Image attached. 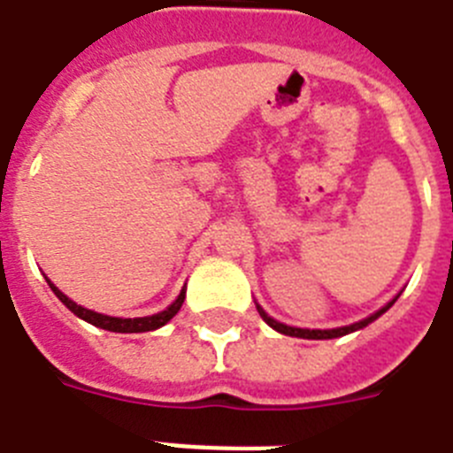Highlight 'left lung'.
<instances>
[{
    "label": "left lung",
    "instance_id": "1",
    "mask_svg": "<svg viewBox=\"0 0 453 453\" xmlns=\"http://www.w3.org/2000/svg\"><path fill=\"white\" fill-rule=\"evenodd\" d=\"M393 303H395V300H393ZM393 303L386 304L384 310H380V311H377V314L367 316V319H363V321L354 323V326H344V328H333V330H303V328H290V326H284V323L274 321V319H272V316L265 314L263 307H258V304H256V307H258V314L263 316V321L267 323V326H270V328L277 330V333L290 334V337H303V340H333V337H342V334H349V333H354V330L365 328L367 323H372L374 319H380V316L384 314V311L388 310V307H391Z\"/></svg>",
    "mask_w": 453,
    "mask_h": 453
}]
</instances>
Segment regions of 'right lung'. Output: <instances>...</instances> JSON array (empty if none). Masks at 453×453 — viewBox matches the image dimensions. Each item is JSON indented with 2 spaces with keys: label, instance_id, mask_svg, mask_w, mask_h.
I'll list each match as a JSON object with an SVG mask.
<instances>
[{
  "label": "right lung",
  "instance_id": "obj_1",
  "mask_svg": "<svg viewBox=\"0 0 453 453\" xmlns=\"http://www.w3.org/2000/svg\"><path fill=\"white\" fill-rule=\"evenodd\" d=\"M48 284H50V281H48ZM50 290H53L55 296L60 297V303L65 304L67 310H72L73 314L79 316V319H83V321H88V323H93V326H97V328L111 330V333H149V330L160 328V326H165L169 319H174L176 311L181 310L183 297H186V290H181L174 303L169 304L165 311H160V314L143 316V319H116V316H104V314H97V311L86 310V307H81V304H76L73 300H69L65 293H60V290L55 288L53 284H50Z\"/></svg>",
  "mask_w": 453,
  "mask_h": 453
}]
</instances>
